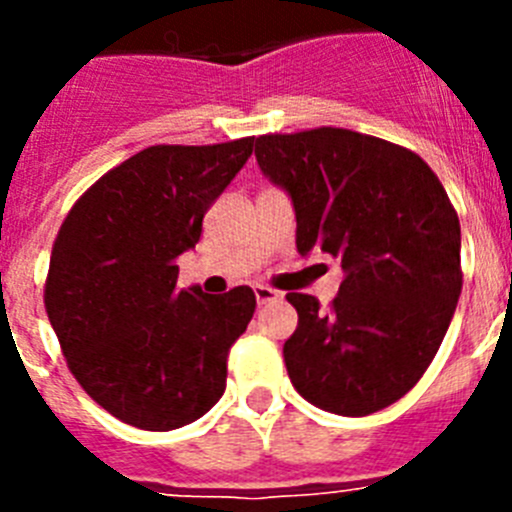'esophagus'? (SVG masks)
Listing matches in <instances>:
<instances>
[{
  "label": "esophagus",
  "instance_id": "esophagus-1",
  "mask_svg": "<svg viewBox=\"0 0 512 512\" xmlns=\"http://www.w3.org/2000/svg\"><path fill=\"white\" fill-rule=\"evenodd\" d=\"M253 295H256V302H259V305H266V302L279 300V297H282V292L266 287V284H256V287H253Z\"/></svg>",
  "mask_w": 512,
  "mask_h": 512
}]
</instances>
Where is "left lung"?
<instances>
[{
  "label": "left lung",
  "instance_id": "obj_1",
  "mask_svg": "<svg viewBox=\"0 0 512 512\" xmlns=\"http://www.w3.org/2000/svg\"><path fill=\"white\" fill-rule=\"evenodd\" d=\"M256 161L289 192L297 251L341 259L328 307L289 292L284 343L295 390L348 418L377 413L431 366L461 295L459 215L418 153L346 128L256 138Z\"/></svg>",
  "mask_w": 512,
  "mask_h": 512
}]
</instances>
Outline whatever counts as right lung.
Here are the masks:
<instances>
[{
	"label": "right lung",
	"instance_id": "obj_1",
	"mask_svg": "<svg viewBox=\"0 0 512 512\" xmlns=\"http://www.w3.org/2000/svg\"><path fill=\"white\" fill-rule=\"evenodd\" d=\"M251 151L253 138L143 148L63 217L45 312L76 382L122 423L174 431L223 397L256 295L179 289L176 256L200 241L202 217Z\"/></svg>",
	"mask_w": 512,
	"mask_h": 512
}]
</instances>
